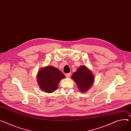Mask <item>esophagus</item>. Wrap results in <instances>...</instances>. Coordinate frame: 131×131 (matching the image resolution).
Wrapping results in <instances>:
<instances>
[{"mask_svg":"<svg viewBox=\"0 0 131 131\" xmlns=\"http://www.w3.org/2000/svg\"><path fill=\"white\" fill-rule=\"evenodd\" d=\"M70 75H71V73H66V77L67 78H70Z\"/></svg>","mask_w":131,"mask_h":131,"instance_id":"34e87169","label":"esophagus"}]
</instances>
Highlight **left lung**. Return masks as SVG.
I'll list each match as a JSON object with an SVG mask.
<instances>
[{
	"label": "left lung",
	"mask_w": 131,
	"mask_h": 131,
	"mask_svg": "<svg viewBox=\"0 0 131 131\" xmlns=\"http://www.w3.org/2000/svg\"><path fill=\"white\" fill-rule=\"evenodd\" d=\"M77 83L80 91L86 92L94 82L92 73L85 66H80L71 78Z\"/></svg>",
	"instance_id": "obj_1"
}]
</instances>
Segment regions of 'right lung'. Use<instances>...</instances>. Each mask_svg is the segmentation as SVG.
I'll list each match as a JSON object with an SVG mask.
<instances>
[{
	"label": "right lung",
	"mask_w": 131,
	"mask_h": 131,
	"mask_svg": "<svg viewBox=\"0 0 131 131\" xmlns=\"http://www.w3.org/2000/svg\"><path fill=\"white\" fill-rule=\"evenodd\" d=\"M65 75L57 68L48 66L40 69L37 75V82L42 90L47 93H52L58 89L60 80Z\"/></svg>",
	"instance_id": "1"
}]
</instances>
